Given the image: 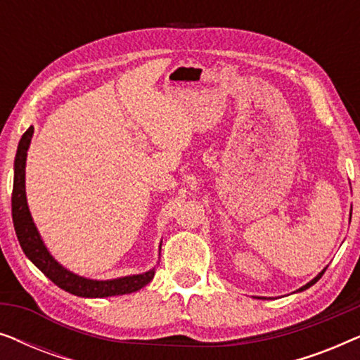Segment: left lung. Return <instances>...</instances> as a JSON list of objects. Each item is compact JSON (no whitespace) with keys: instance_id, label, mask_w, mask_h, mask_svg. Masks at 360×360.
Instances as JSON below:
<instances>
[{"instance_id":"1","label":"left lung","mask_w":360,"mask_h":360,"mask_svg":"<svg viewBox=\"0 0 360 360\" xmlns=\"http://www.w3.org/2000/svg\"><path fill=\"white\" fill-rule=\"evenodd\" d=\"M351 213H352V208H351ZM324 272H326V269H324V270H323V272H321V274H319V275H316V277H314V278L311 280V282H309V283H307V285H304V287H302V288H300V292H302V290H307V288H309V287H311V285H314V283H316V282H318V280L323 277V274H324Z\"/></svg>"}]
</instances>
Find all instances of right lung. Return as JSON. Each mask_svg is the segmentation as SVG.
<instances>
[{
  "instance_id": "obj_1",
  "label": "right lung",
  "mask_w": 360,
  "mask_h": 360,
  "mask_svg": "<svg viewBox=\"0 0 360 360\" xmlns=\"http://www.w3.org/2000/svg\"><path fill=\"white\" fill-rule=\"evenodd\" d=\"M34 127L31 126L24 132L19 141L16 159H14V185H13V223L16 231L18 240L21 244L24 254L31 259V262L41 270V272L52 280L57 287L65 292L77 295V297L86 298H103V297H117V295L132 293L146 287L154 278V270L142 275H132V277H122L116 280H88L78 275L68 272L60 264L52 259L47 252L41 236H39L36 226L32 223L31 213H29L26 203V188H24V175H26V155L27 147L31 144Z\"/></svg>"
}]
</instances>
